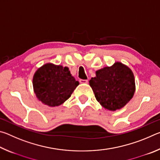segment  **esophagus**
<instances>
[{"instance_id": "1", "label": "esophagus", "mask_w": 160, "mask_h": 160, "mask_svg": "<svg viewBox=\"0 0 160 160\" xmlns=\"http://www.w3.org/2000/svg\"><path fill=\"white\" fill-rule=\"evenodd\" d=\"M80 83H88V80H80Z\"/></svg>"}]
</instances>
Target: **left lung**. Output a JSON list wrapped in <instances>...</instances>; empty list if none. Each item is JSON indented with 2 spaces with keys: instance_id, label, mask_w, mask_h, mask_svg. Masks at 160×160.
<instances>
[{
  "instance_id": "left-lung-1",
  "label": "left lung",
  "mask_w": 160,
  "mask_h": 160,
  "mask_svg": "<svg viewBox=\"0 0 160 160\" xmlns=\"http://www.w3.org/2000/svg\"><path fill=\"white\" fill-rule=\"evenodd\" d=\"M90 85L97 102L109 111L123 107L133 97L135 78L132 70L121 62L96 71Z\"/></svg>"
}]
</instances>
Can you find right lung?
Instances as JSON below:
<instances>
[{
  "label": "right lung",
  "mask_w": 160,
  "mask_h": 160,
  "mask_svg": "<svg viewBox=\"0 0 160 160\" xmlns=\"http://www.w3.org/2000/svg\"><path fill=\"white\" fill-rule=\"evenodd\" d=\"M32 83L37 99L52 107L66 102L79 85L70 74L68 68L51 63L37 69Z\"/></svg>",
  "instance_id": "1"
}]
</instances>
